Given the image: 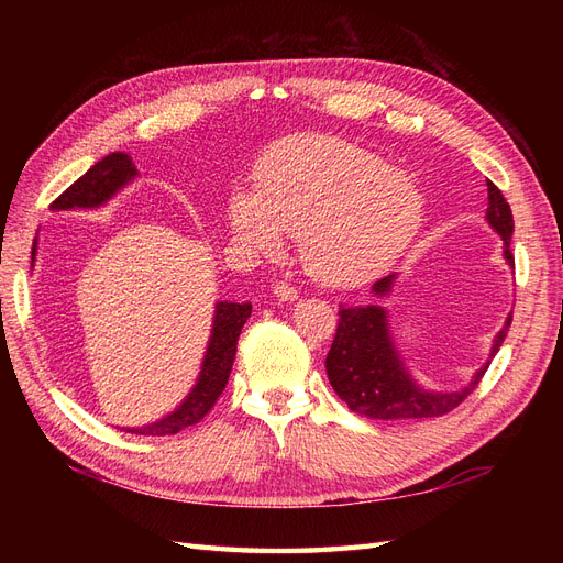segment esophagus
<instances>
[{"instance_id":"esophagus-1","label":"esophagus","mask_w":563,"mask_h":563,"mask_svg":"<svg viewBox=\"0 0 563 563\" xmlns=\"http://www.w3.org/2000/svg\"><path fill=\"white\" fill-rule=\"evenodd\" d=\"M272 291H275V296H277L282 302H288V300H296V298H298L296 286L288 284V282H277L275 286H272Z\"/></svg>"}]
</instances>
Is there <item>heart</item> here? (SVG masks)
<instances>
[{"label": "heart", "instance_id": "obj_1", "mask_svg": "<svg viewBox=\"0 0 563 563\" xmlns=\"http://www.w3.org/2000/svg\"><path fill=\"white\" fill-rule=\"evenodd\" d=\"M236 242L275 253L279 232L300 236L305 267L327 284L378 275L413 242L424 199L411 176L333 135L277 145L253 172V195L232 192Z\"/></svg>", "mask_w": 563, "mask_h": 563}]
</instances>
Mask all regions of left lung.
<instances>
[{
	"label": "left lung",
	"instance_id": "8db88e82",
	"mask_svg": "<svg viewBox=\"0 0 563 563\" xmlns=\"http://www.w3.org/2000/svg\"><path fill=\"white\" fill-rule=\"evenodd\" d=\"M488 185V225L503 236L505 261L515 267V255L509 251L512 242L515 220L512 209L496 185ZM395 275L373 284L371 291L378 298L387 296ZM338 329L333 345L327 356V373L335 395L347 404L350 411L376 418V420H416V418H439L463 404L474 387L479 385L493 356L500 350L507 335L512 314L507 317L505 327L493 340L490 360L474 373L467 387L455 391H430L422 389L408 371L389 335L387 312L380 305H364V308H340Z\"/></svg>",
	"mask_w": 563,
	"mask_h": 563
}]
</instances>
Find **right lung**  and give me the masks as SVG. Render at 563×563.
<instances>
[{
	"label": "right lung",
	"instance_id": "obj_1",
	"mask_svg": "<svg viewBox=\"0 0 563 563\" xmlns=\"http://www.w3.org/2000/svg\"><path fill=\"white\" fill-rule=\"evenodd\" d=\"M135 176H139V168L133 166L126 152H112V155L96 162L87 174L67 187V190L51 203V211L103 207L108 199H112ZM35 255H37V240H35V246H32V263H35ZM249 317H251V302H228V300L216 302L209 347H207V354H203L199 378L190 395L183 399V404L172 416H166L152 424H143V428H126V432L143 434V437L178 434L180 430L190 428V424H197L203 416H207L228 385L230 371L234 364V354H236V340H240L242 327Z\"/></svg>",
	"mask_w": 563,
	"mask_h": 563
}]
</instances>
